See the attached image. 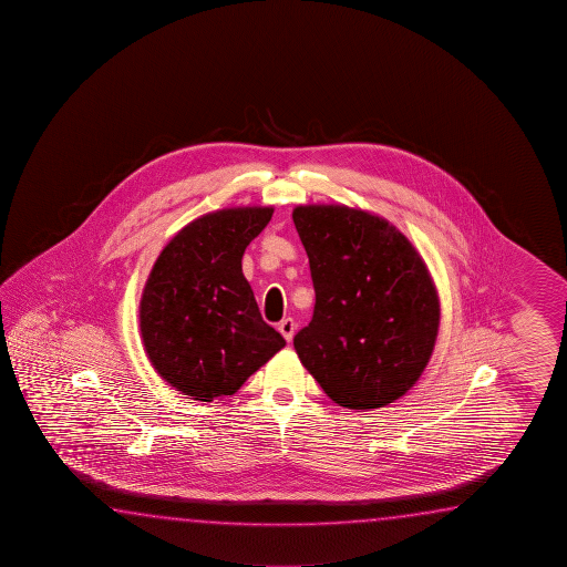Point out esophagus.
<instances>
[{
  "label": "esophagus",
  "instance_id": "esophagus-1",
  "mask_svg": "<svg viewBox=\"0 0 567 567\" xmlns=\"http://www.w3.org/2000/svg\"><path fill=\"white\" fill-rule=\"evenodd\" d=\"M278 329L279 333L286 337V341H291V339H293V336H296V321H293L291 317H288V319L279 321Z\"/></svg>",
  "mask_w": 567,
  "mask_h": 567
}]
</instances>
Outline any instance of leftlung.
I'll return each mask as SVG.
<instances>
[{
  "label": "left lung",
  "mask_w": 567,
  "mask_h": 567,
  "mask_svg": "<svg viewBox=\"0 0 567 567\" xmlns=\"http://www.w3.org/2000/svg\"><path fill=\"white\" fill-rule=\"evenodd\" d=\"M316 308L293 337L299 361L331 401L381 409L413 389L439 336L441 303L413 244L377 214L343 204L293 210Z\"/></svg>",
  "instance_id": "obj_1"
}]
</instances>
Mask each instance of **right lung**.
<instances>
[{"mask_svg": "<svg viewBox=\"0 0 567 567\" xmlns=\"http://www.w3.org/2000/svg\"><path fill=\"white\" fill-rule=\"evenodd\" d=\"M271 206L204 214L154 261L141 298V337L154 371L194 401L234 394L286 339L259 313L241 256Z\"/></svg>", "mask_w": 567, "mask_h": 567, "instance_id": "add662e5", "label": "right lung"}]
</instances>
